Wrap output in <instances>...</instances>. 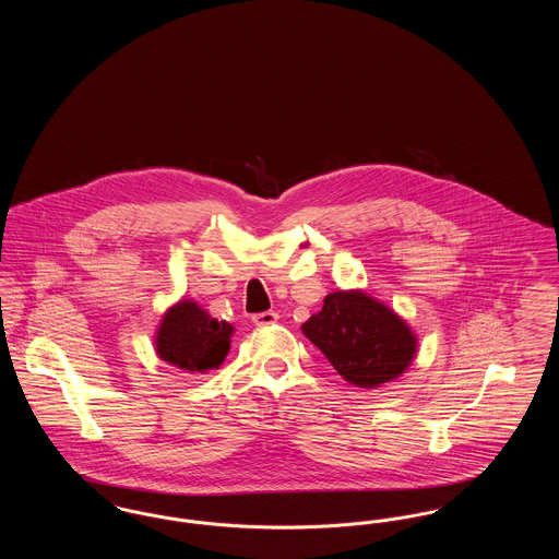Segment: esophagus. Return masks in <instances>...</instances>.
Segmentation results:
<instances>
[{"mask_svg":"<svg viewBox=\"0 0 559 559\" xmlns=\"http://www.w3.org/2000/svg\"><path fill=\"white\" fill-rule=\"evenodd\" d=\"M253 324L255 326H270L278 320V314L274 310H267V312H260V314H253Z\"/></svg>","mask_w":559,"mask_h":559,"instance_id":"1","label":"esophagus"}]
</instances>
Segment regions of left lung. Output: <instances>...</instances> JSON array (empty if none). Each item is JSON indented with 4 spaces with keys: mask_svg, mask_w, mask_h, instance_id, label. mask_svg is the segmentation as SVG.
I'll return each instance as SVG.
<instances>
[{
    "mask_svg": "<svg viewBox=\"0 0 559 559\" xmlns=\"http://www.w3.org/2000/svg\"><path fill=\"white\" fill-rule=\"evenodd\" d=\"M301 331L356 388L371 390L394 381L417 354L411 326L360 289L329 293L322 310L306 320Z\"/></svg>",
    "mask_w": 559,
    "mask_h": 559,
    "instance_id": "8db88e82",
    "label": "left lung"
}]
</instances>
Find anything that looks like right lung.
I'll list each match as a JSON object with an SVG mask.
<instances>
[{
    "label": "right lung",
    "mask_w": 559,
    "mask_h": 559,
    "mask_svg": "<svg viewBox=\"0 0 559 559\" xmlns=\"http://www.w3.org/2000/svg\"><path fill=\"white\" fill-rule=\"evenodd\" d=\"M235 326L215 320L192 299H180L160 319L155 349L160 360L188 372L217 369L228 349Z\"/></svg>",
    "instance_id": "1"
}]
</instances>
